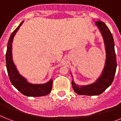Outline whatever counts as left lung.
Masks as SVG:
<instances>
[{
  "instance_id": "left-lung-1",
  "label": "left lung",
  "mask_w": 121,
  "mask_h": 121,
  "mask_svg": "<svg viewBox=\"0 0 121 121\" xmlns=\"http://www.w3.org/2000/svg\"><path fill=\"white\" fill-rule=\"evenodd\" d=\"M95 24L99 28L105 43L107 54L105 66L101 76L92 84L79 86L72 81L74 91L78 95H98L102 94L112 84L116 72L117 60L112 35L104 22L97 21Z\"/></svg>"
}]
</instances>
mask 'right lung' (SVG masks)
I'll list each match as a JSON object with an SVG mask.
<instances>
[{"label":"right lung","mask_w":121,"mask_h":121,"mask_svg":"<svg viewBox=\"0 0 121 121\" xmlns=\"http://www.w3.org/2000/svg\"><path fill=\"white\" fill-rule=\"evenodd\" d=\"M22 22L16 28L13 33L11 34L10 38L7 43V49L5 55L6 67L9 77L12 84L24 95L29 97H39L48 95L51 92L52 88L53 80H50L48 82L44 84H31L26 81L22 77L16 69V66L12 60V43L14 37L19 30V27L22 25Z\"/></svg>","instance_id":"obj_1"}]
</instances>
